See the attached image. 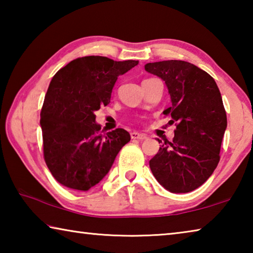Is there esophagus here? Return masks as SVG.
Here are the masks:
<instances>
[{"label":"esophagus","mask_w":253,"mask_h":253,"mask_svg":"<svg viewBox=\"0 0 253 253\" xmlns=\"http://www.w3.org/2000/svg\"><path fill=\"white\" fill-rule=\"evenodd\" d=\"M130 137H131V139H137V140H144L147 138L146 135L139 134V132H137V131H132L130 134Z\"/></svg>","instance_id":"esophagus-1"}]
</instances>
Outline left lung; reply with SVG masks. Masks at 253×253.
Masks as SVG:
<instances>
[{"label":"left lung","instance_id":"left-lung-1","mask_svg":"<svg viewBox=\"0 0 253 253\" xmlns=\"http://www.w3.org/2000/svg\"><path fill=\"white\" fill-rule=\"evenodd\" d=\"M145 70L165 81L172 106L163 114L176 123L173 140L162 145L149 168L172 193L194 191L220 161L226 114L219 88L208 72L182 60L151 62Z\"/></svg>","mask_w":253,"mask_h":253}]
</instances>
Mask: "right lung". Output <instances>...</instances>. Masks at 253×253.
<instances>
[{
  "label": "right lung",
  "mask_w": 253,
  "mask_h": 253,
  "mask_svg": "<svg viewBox=\"0 0 253 253\" xmlns=\"http://www.w3.org/2000/svg\"><path fill=\"white\" fill-rule=\"evenodd\" d=\"M138 65L100 55L72 60L53 76L40 114L43 155L63 186L88 191L104 178L124 145L123 128L100 134L95 111L108 105L118 77Z\"/></svg>",
  "instance_id": "right-lung-1"
}]
</instances>
